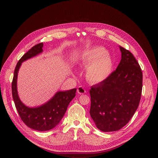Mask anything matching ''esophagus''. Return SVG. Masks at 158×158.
I'll list each match as a JSON object with an SVG mask.
<instances>
[{
  "instance_id": "1",
  "label": "esophagus",
  "mask_w": 158,
  "mask_h": 158,
  "mask_svg": "<svg viewBox=\"0 0 158 158\" xmlns=\"http://www.w3.org/2000/svg\"><path fill=\"white\" fill-rule=\"evenodd\" d=\"M77 91V93H78L79 94H85V93H86L85 89L82 86H79V87H78Z\"/></svg>"
}]
</instances>
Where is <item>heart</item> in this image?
<instances>
[{"label":"heart","instance_id":"heart-1","mask_svg":"<svg viewBox=\"0 0 158 158\" xmlns=\"http://www.w3.org/2000/svg\"><path fill=\"white\" fill-rule=\"evenodd\" d=\"M81 67H88L87 80L93 84L106 80L112 72L114 62L106 50L102 47H94L84 51L79 60Z\"/></svg>","mask_w":158,"mask_h":158}]
</instances>
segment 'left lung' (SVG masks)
<instances>
[{
  "label": "left lung",
  "mask_w": 158,
  "mask_h": 158,
  "mask_svg": "<svg viewBox=\"0 0 158 158\" xmlns=\"http://www.w3.org/2000/svg\"><path fill=\"white\" fill-rule=\"evenodd\" d=\"M119 48L121 60L116 70L89 90L90 115L98 129L104 132L124 127L137 109L141 98V68L130 51Z\"/></svg>",
  "instance_id": "left-lung-1"
}]
</instances>
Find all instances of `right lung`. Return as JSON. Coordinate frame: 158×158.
<instances>
[{
  "label": "right lung",
  "instance_id": "obj_1",
  "mask_svg": "<svg viewBox=\"0 0 158 158\" xmlns=\"http://www.w3.org/2000/svg\"><path fill=\"white\" fill-rule=\"evenodd\" d=\"M43 43L31 48L20 58L16 66L12 82V94L15 107L23 122L31 129L44 131L54 128L64 117L69 104L75 97L76 88L58 91L55 96L44 105L30 108L20 100L17 91V77L19 69L24 61L43 52Z\"/></svg>",
  "mask_w": 158,
  "mask_h": 158
}]
</instances>
